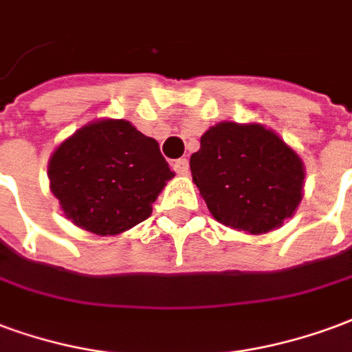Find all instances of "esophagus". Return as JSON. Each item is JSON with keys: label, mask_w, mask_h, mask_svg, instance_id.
I'll use <instances>...</instances> for the list:
<instances>
[{"label": "esophagus", "mask_w": 352, "mask_h": 352, "mask_svg": "<svg viewBox=\"0 0 352 352\" xmlns=\"http://www.w3.org/2000/svg\"><path fill=\"white\" fill-rule=\"evenodd\" d=\"M173 166L174 170H176V174H179V176H187V174H189V161H187L186 157L176 159Z\"/></svg>", "instance_id": "34e87169"}]
</instances>
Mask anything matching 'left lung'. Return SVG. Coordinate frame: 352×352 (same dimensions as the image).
Segmentation results:
<instances>
[{
  "label": "left lung",
  "instance_id": "1",
  "mask_svg": "<svg viewBox=\"0 0 352 352\" xmlns=\"http://www.w3.org/2000/svg\"><path fill=\"white\" fill-rule=\"evenodd\" d=\"M189 166L210 214L250 234L281 227L304 197L302 159L261 123L210 127Z\"/></svg>",
  "mask_w": 352,
  "mask_h": 352
}]
</instances>
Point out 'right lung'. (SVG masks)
<instances>
[{
	"label": "right lung",
	"instance_id": "right-lung-1",
	"mask_svg": "<svg viewBox=\"0 0 352 352\" xmlns=\"http://www.w3.org/2000/svg\"><path fill=\"white\" fill-rule=\"evenodd\" d=\"M174 173L157 140L125 120H99L63 140L50 157V191L67 219L99 236L129 230Z\"/></svg>",
	"mask_w": 352,
	"mask_h": 352
}]
</instances>
